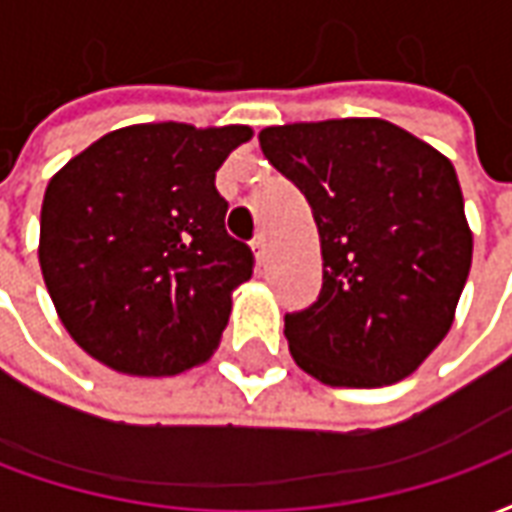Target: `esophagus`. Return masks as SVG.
Instances as JSON below:
<instances>
[{
	"label": "esophagus",
	"mask_w": 512,
	"mask_h": 512,
	"mask_svg": "<svg viewBox=\"0 0 512 512\" xmlns=\"http://www.w3.org/2000/svg\"><path fill=\"white\" fill-rule=\"evenodd\" d=\"M252 255H255L257 263L266 260V238H263V235H257L255 241H252Z\"/></svg>",
	"instance_id": "1"
}]
</instances>
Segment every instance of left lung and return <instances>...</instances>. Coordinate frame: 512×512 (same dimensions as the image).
Returning a JSON list of instances; mask_svg holds the SVG:
<instances>
[{"label":"left lung","mask_w":512,"mask_h":512,"mask_svg":"<svg viewBox=\"0 0 512 512\" xmlns=\"http://www.w3.org/2000/svg\"><path fill=\"white\" fill-rule=\"evenodd\" d=\"M257 139L321 238V296L285 315L296 365L354 389L411 376L450 332L472 268L452 161L381 117L268 126Z\"/></svg>","instance_id":"1"}]
</instances>
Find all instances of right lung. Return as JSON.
Segmentation results:
<instances>
[{
  "mask_svg": "<svg viewBox=\"0 0 512 512\" xmlns=\"http://www.w3.org/2000/svg\"><path fill=\"white\" fill-rule=\"evenodd\" d=\"M252 134L136 123L54 172L40 208V271L62 326L95 362L161 378L219 348L252 252L224 230L216 169Z\"/></svg>",
  "mask_w": 512,
  "mask_h": 512,
  "instance_id": "obj_1",
  "label": "right lung"
}]
</instances>
